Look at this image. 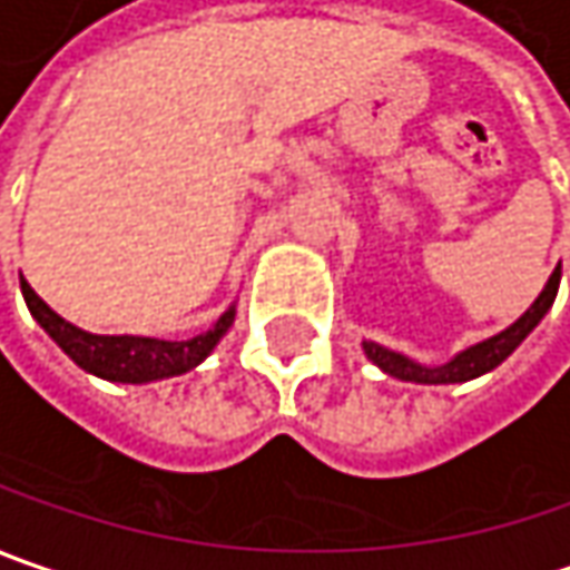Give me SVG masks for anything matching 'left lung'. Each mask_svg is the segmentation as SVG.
Here are the masks:
<instances>
[{
  "instance_id": "8db88e82",
  "label": "left lung",
  "mask_w": 570,
  "mask_h": 570,
  "mask_svg": "<svg viewBox=\"0 0 570 570\" xmlns=\"http://www.w3.org/2000/svg\"><path fill=\"white\" fill-rule=\"evenodd\" d=\"M558 284H561V264H558L556 271H552V277H549V284L542 286V293L535 296V303H532L530 309L523 312L510 328H504L501 334H494V337H488L482 344H472V347H465V351H459L456 357L450 360V363H440V366H424V363H414L405 354H395V351H389L383 344H373V341H363V351H366V357L373 360L383 373L389 376H395V380H402V383H424V385H446V383H469V380H475V376H482V373H491L498 363H504V360L523 344V337L542 322V315L552 309V303H556V293Z\"/></svg>"
}]
</instances>
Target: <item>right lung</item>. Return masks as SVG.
Instances as JSON below:
<instances>
[{"mask_svg":"<svg viewBox=\"0 0 570 570\" xmlns=\"http://www.w3.org/2000/svg\"><path fill=\"white\" fill-rule=\"evenodd\" d=\"M21 293L38 325L62 347V354L79 363L86 373H95L111 383H153L194 370L210 357L219 337L233 328L236 306L216 318L210 332L194 334L187 341H161V337H139V334H91L69 325L62 315L50 309L28 281H21Z\"/></svg>","mask_w":570,"mask_h":570,"instance_id":"obj_1","label":"right lung"}]
</instances>
